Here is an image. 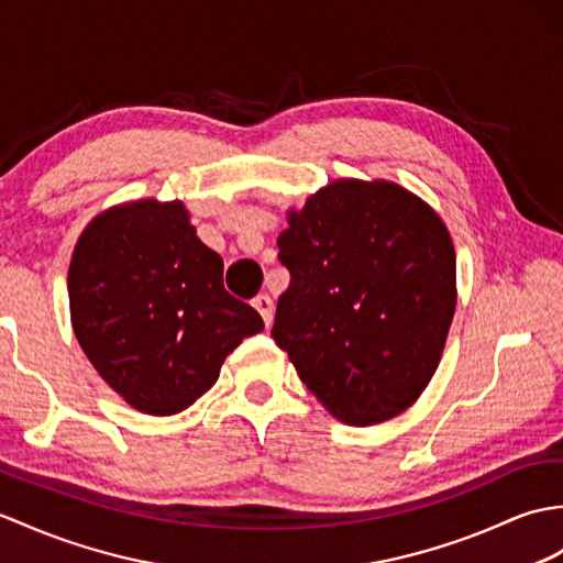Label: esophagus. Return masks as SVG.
<instances>
[{
  "instance_id": "1",
  "label": "esophagus",
  "mask_w": 563,
  "mask_h": 563,
  "mask_svg": "<svg viewBox=\"0 0 563 563\" xmlns=\"http://www.w3.org/2000/svg\"><path fill=\"white\" fill-rule=\"evenodd\" d=\"M252 305L261 313V319H264L266 329H268V325L273 323V299L268 295H258V297H254Z\"/></svg>"
}]
</instances>
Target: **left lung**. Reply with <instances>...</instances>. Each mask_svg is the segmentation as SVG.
I'll use <instances>...</instances> for the list:
<instances>
[{
	"label": "left lung",
	"mask_w": 563,
	"mask_h": 563,
	"mask_svg": "<svg viewBox=\"0 0 563 563\" xmlns=\"http://www.w3.org/2000/svg\"><path fill=\"white\" fill-rule=\"evenodd\" d=\"M290 285L273 341L338 420L386 422L422 396L455 311L446 222L388 179H333L287 211Z\"/></svg>",
	"instance_id": "left-lung-1"
}]
</instances>
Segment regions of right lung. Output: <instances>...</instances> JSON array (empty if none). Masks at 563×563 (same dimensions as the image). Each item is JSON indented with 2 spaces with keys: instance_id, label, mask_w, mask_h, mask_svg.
Segmentation results:
<instances>
[{
  "instance_id": "right-lung-1",
  "label": "right lung",
  "mask_w": 563,
  "mask_h": 563,
  "mask_svg": "<svg viewBox=\"0 0 563 563\" xmlns=\"http://www.w3.org/2000/svg\"><path fill=\"white\" fill-rule=\"evenodd\" d=\"M67 287L78 345L143 415L187 410L230 352L264 331L258 311L222 287V258L196 238L179 199L98 213L74 246Z\"/></svg>"
}]
</instances>
